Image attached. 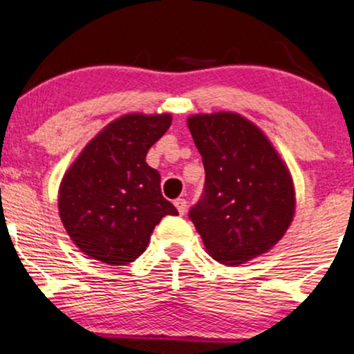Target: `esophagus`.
Masks as SVG:
<instances>
[{"instance_id": "1", "label": "esophagus", "mask_w": 354, "mask_h": 354, "mask_svg": "<svg viewBox=\"0 0 354 354\" xmlns=\"http://www.w3.org/2000/svg\"><path fill=\"white\" fill-rule=\"evenodd\" d=\"M174 206H176L178 213H180V214L186 213V200H183V198H178V200H174Z\"/></svg>"}]
</instances>
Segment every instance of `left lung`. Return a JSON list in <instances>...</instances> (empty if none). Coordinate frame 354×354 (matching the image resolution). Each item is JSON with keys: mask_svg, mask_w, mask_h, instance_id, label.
<instances>
[{"mask_svg": "<svg viewBox=\"0 0 354 354\" xmlns=\"http://www.w3.org/2000/svg\"><path fill=\"white\" fill-rule=\"evenodd\" d=\"M203 158L205 194L189 209L206 251L226 266L265 254L290 228L295 183L268 136L233 111L188 118Z\"/></svg>", "mask_w": 354, "mask_h": 354, "instance_id": "8db88e82", "label": "left lung"}]
</instances>
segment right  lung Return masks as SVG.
<instances>
[{
	"instance_id": "obj_1",
	"label": "right lung",
	"mask_w": 354,
	"mask_h": 354,
	"mask_svg": "<svg viewBox=\"0 0 354 354\" xmlns=\"http://www.w3.org/2000/svg\"><path fill=\"white\" fill-rule=\"evenodd\" d=\"M173 116L128 113L84 146L64 173L58 209L64 230L84 254L111 266L145 253L154 226L178 209L161 194V176L146 153Z\"/></svg>"
}]
</instances>
